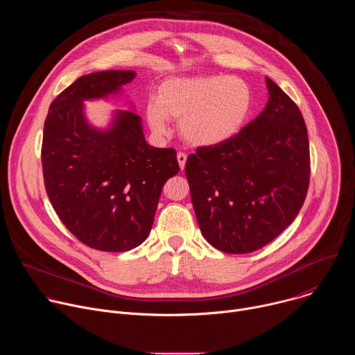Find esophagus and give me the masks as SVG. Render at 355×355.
<instances>
[{
  "label": "esophagus",
  "mask_w": 355,
  "mask_h": 355,
  "mask_svg": "<svg viewBox=\"0 0 355 355\" xmlns=\"http://www.w3.org/2000/svg\"><path fill=\"white\" fill-rule=\"evenodd\" d=\"M177 160H178L180 168H181V170H184L185 163H187V155H185V153H182V151H180V153L177 155Z\"/></svg>",
  "instance_id": "1"
}]
</instances>
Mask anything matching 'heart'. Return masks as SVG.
I'll return each mask as SVG.
<instances>
[{"label":"heart","instance_id":"heart-1","mask_svg":"<svg viewBox=\"0 0 355 355\" xmlns=\"http://www.w3.org/2000/svg\"><path fill=\"white\" fill-rule=\"evenodd\" d=\"M251 89L239 77L199 76L166 80L157 101H148L146 116L159 135L168 119H180L181 136L193 146H215L233 137L251 110Z\"/></svg>","mask_w":355,"mask_h":355}]
</instances>
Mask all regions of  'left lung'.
Listing matches in <instances>:
<instances>
[{
    "label": "left lung",
    "mask_w": 355,
    "mask_h": 355,
    "mask_svg": "<svg viewBox=\"0 0 355 355\" xmlns=\"http://www.w3.org/2000/svg\"><path fill=\"white\" fill-rule=\"evenodd\" d=\"M263 112L229 140L200 146L185 175L199 229L229 254L256 251L297 216L311 180L309 139L297 105L267 77Z\"/></svg>",
    "instance_id": "left-lung-1"
}]
</instances>
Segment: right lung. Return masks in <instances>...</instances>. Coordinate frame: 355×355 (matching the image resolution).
Here are the masks:
<instances>
[{
    "mask_svg": "<svg viewBox=\"0 0 355 355\" xmlns=\"http://www.w3.org/2000/svg\"><path fill=\"white\" fill-rule=\"evenodd\" d=\"M135 71H98L77 78L50 104L42 140V170L53 209L83 244L128 251L153 226L166 181L180 171L177 151L147 144L140 118L118 112L110 132L89 128L83 99L130 83Z\"/></svg>",
    "mask_w": 355,
    "mask_h": 355,
    "instance_id": "obj_1",
    "label": "right lung"
}]
</instances>
